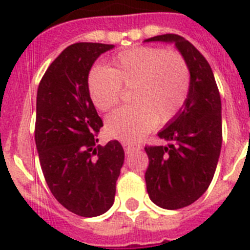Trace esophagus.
Masks as SVG:
<instances>
[{"label": "esophagus", "instance_id": "obj_1", "mask_svg": "<svg viewBox=\"0 0 250 250\" xmlns=\"http://www.w3.org/2000/svg\"><path fill=\"white\" fill-rule=\"evenodd\" d=\"M123 147H124V150H125V153L126 154H130L131 152H134V150H138L142 148L139 144H134V143H124Z\"/></svg>", "mask_w": 250, "mask_h": 250}]
</instances>
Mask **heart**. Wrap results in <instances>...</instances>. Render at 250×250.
<instances>
[{
    "label": "heart",
    "instance_id": "obj_1",
    "mask_svg": "<svg viewBox=\"0 0 250 250\" xmlns=\"http://www.w3.org/2000/svg\"><path fill=\"white\" fill-rule=\"evenodd\" d=\"M86 88L92 103L102 112L120 102L123 89H130L134 104L111 113L106 130L115 139L135 142L156 123H168L179 113L190 88V71L177 51L135 47L115 56L107 69L93 67Z\"/></svg>",
    "mask_w": 250,
    "mask_h": 250
}]
</instances>
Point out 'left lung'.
<instances>
[{
	"instance_id": "left-lung-1",
	"label": "left lung",
	"mask_w": 250,
	"mask_h": 250,
	"mask_svg": "<svg viewBox=\"0 0 250 250\" xmlns=\"http://www.w3.org/2000/svg\"><path fill=\"white\" fill-rule=\"evenodd\" d=\"M156 41L174 42L190 71L184 107L158 133L167 146L144 148L150 201L165 209H179L201 198L213 179L222 144L221 98L211 66L189 41L177 34L146 39Z\"/></svg>"
}]
</instances>
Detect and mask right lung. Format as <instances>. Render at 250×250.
<instances>
[{"label":"right lung","mask_w":250,"mask_h":250,"mask_svg":"<svg viewBox=\"0 0 250 250\" xmlns=\"http://www.w3.org/2000/svg\"><path fill=\"white\" fill-rule=\"evenodd\" d=\"M111 48L74 43L49 65L37 93L34 137L43 175L53 197L82 217L112 207L125 157L117 140L96 147L103 123L86 88L92 65Z\"/></svg>","instance_id":"right-lung-1"}]
</instances>
